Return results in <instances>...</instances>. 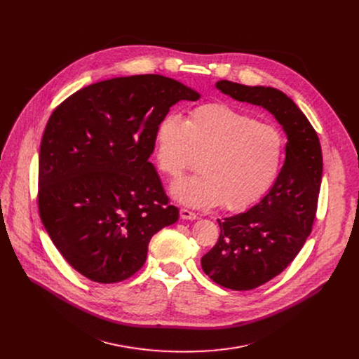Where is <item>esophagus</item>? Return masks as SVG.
<instances>
[{
	"label": "esophagus",
	"mask_w": 359,
	"mask_h": 359,
	"mask_svg": "<svg viewBox=\"0 0 359 359\" xmlns=\"http://www.w3.org/2000/svg\"><path fill=\"white\" fill-rule=\"evenodd\" d=\"M180 217H182L183 220H196V219H197V215L193 213V212H190V210H187V209H180Z\"/></svg>",
	"instance_id": "1"
}]
</instances>
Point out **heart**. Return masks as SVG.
<instances>
[{
	"label": "heart",
	"mask_w": 359,
	"mask_h": 359,
	"mask_svg": "<svg viewBox=\"0 0 359 359\" xmlns=\"http://www.w3.org/2000/svg\"><path fill=\"white\" fill-rule=\"evenodd\" d=\"M155 146L158 168L169 179L201 156L200 173L172 187L179 203L194 209L251 206L277 179L285 153L278 129L226 104L196 107L186 121L168 114L156 126Z\"/></svg>",
	"instance_id": "obj_1"
}]
</instances>
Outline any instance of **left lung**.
Instances as JSON below:
<instances>
[{"label": "left lung", "mask_w": 359, "mask_h": 359, "mask_svg": "<svg viewBox=\"0 0 359 359\" xmlns=\"http://www.w3.org/2000/svg\"><path fill=\"white\" fill-rule=\"evenodd\" d=\"M216 88L238 102L262 107L287 135L285 162L270 191L244 213L219 222L216 245L201 269L224 288H257L284 271L310 236L323 177V151L310 121L284 92L219 81Z\"/></svg>", "instance_id": "8db88e82"}]
</instances>
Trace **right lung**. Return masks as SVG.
Wrapping results in <instances>:
<instances>
[{"label":"right lung","instance_id":"obj_1","mask_svg":"<svg viewBox=\"0 0 359 359\" xmlns=\"http://www.w3.org/2000/svg\"><path fill=\"white\" fill-rule=\"evenodd\" d=\"M197 99L172 78L132 75L85 86L50 115L39 147V216L83 277H132L153 234L177 222L149 158L161 119L179 100Z\"/></svg>","mask_w":359,"mask_h":359}]
</instances>
